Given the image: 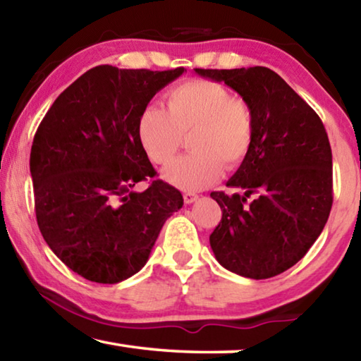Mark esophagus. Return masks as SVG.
Returning <instances> with one entry per match:
<instances>
[{"label": "esophagus", "mask_w": 361, "mask_h": 361, "mask_svg": "<svg viewBox=\"0 0 361 361\" xmlns=\"http://www.w3.org/2000/svg\"><path fill=\"white\" fill-rule=\"evenodd\" d=\"M197 199H199V195L194 194V192H185V194H183V200H185V204H192Z\"/></svg>", "instance_id": "1"}]
</instances>
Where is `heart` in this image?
<instances>
[{"label":"heart","mask_w":361,"mask_h":361,"mask_svg":"<svg viewBox=\"0 0 361 361\" xmlns=\"http://www.w3.org/2000/svg\"><path fill=\"white\" fill-rule=\"evenodd\" d=\"M167 111L146 106L137 122V135L152 164L167 166L192 135V155L164 170V180L183 191H202L221 178L226 167L239 169L255 143L252 106L210 79H189L166 92Z\"/></svg>","instance_id":"heart-1"}]
</instances>
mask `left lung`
I'll list each match as a JSON object with an SVG mask.
<instances>
[{
    "mask_svg": "<svg viewBox=\"0 0 361 361\" xmlns=\"http://www.w3.org/2000/svg\"><path fill=\"white\" fill-rule=\"evenodd\" d=\"M195 73L234 89L256 122L253 148L228 181L245 194H210L223 212L212 250L219 264L242 277H276L304 258L331 212L333 156L325 126L266 66Z\"/></svg>",
    "mask_w": 361,
    "mask_h": 361,
    "instance_id": "obj_1",
    "label": "left lung"
}]
</instances>
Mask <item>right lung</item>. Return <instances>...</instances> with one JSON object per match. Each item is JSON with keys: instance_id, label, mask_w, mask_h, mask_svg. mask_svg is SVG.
<instances>
[{"instance_id": "add662e5", "label": "right lung", "mask_w": 361, "mask_h": 361, "mask_svg": "<svg viewBox=\"0 0 361 361\" xmlns=\"http://www.w3.org/2000/svg\"><path fill=\"white\" fill-rule=\"evenodd\" d=\"M185 68L151 71L100 65L52 103L30 152L35 212L49 248L97 283L132 277L149 258L183 195L162 180L137 135L140 113Z\"/></svg>"}]
</instances>
